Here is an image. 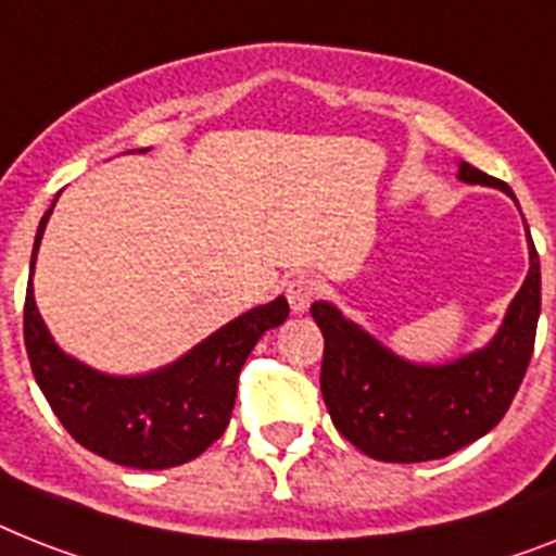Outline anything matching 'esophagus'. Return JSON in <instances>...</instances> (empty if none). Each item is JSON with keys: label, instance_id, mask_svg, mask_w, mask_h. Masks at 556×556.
<instances>
[{"label": "esophagus", "instance_id": "1", "mask_svg": "<svg viewBox=\"0 0 556 556\" xmlns=\"http://www.w3.org/2000/svg\"><path fill=\"white\" fill-rule=\"evenodd\" d=\"M315 295H318V283H315V278H309V275H295V278L287 283V301L289 306H292V312H298V315L309 309Z\"/></svg>", "mask_w": 556, "mask_h": 556}]
</instances>
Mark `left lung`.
Returning <instances> with one entry per match:
<instances>
[{
	"instance_id": "1",
	"label": "left lung",
	"mask_w": 556,
	"mask_h": 556,
	"mask_svg": "<svg viewBox=\"0 0 556 556\" xmlns=\"http://www.w3.org/2000/svg\"><path fill=\"white\" fill-rule=\"evenodd\" d=\"M457 178L515 199L506 181L466 162ZM309 312L324 332L320 392L334 429L375 460H438L492 432L515 401L534 352L540 258L529 236V275L503 327L483 350L443 366L403 361L327 301H315Z\"/></svg>"
}]
</instances>
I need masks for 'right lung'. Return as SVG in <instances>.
Segmentation results:
<instances>
[{"instance_id":"right-lung-1","label":"right lung","mask_w":556,"mask_h":556,"mask_svg":"<svg viewBox=\"0 0 556 556\" xmlns=\"http://www.w3.org/2000/svg\"><path fill=\"white\" fill-rule=\"evenodd\" d=\"M53 204L36 229L30 278ZM287 315V298H275L229 320L176 364L118 378L59 350L36 309L34 283L27 281L25 350L50 409L76 443L118 466L153 471L181 466L222 438L236 406L241 366L261 334L281 327Z\"/></svg>"}]
</instances>
